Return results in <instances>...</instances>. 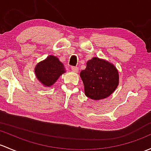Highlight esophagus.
<instances>
[{"label": "esophagus", "instance_id": "1", "mask_svg": "<svg viewBox=\"0 0 151 151\" xmlns=\"http://www.w3.org/2000/svg\"><path fill=\"white\" fill-rule=\"evenodd\" d=\"M71 70H72L73 71H75V72H77L79 70V69L77 66H71Z\"/></svg>", "mask_w": 151, "mask_h": 151}]
</instances>
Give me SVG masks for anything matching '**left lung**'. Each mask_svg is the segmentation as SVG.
Segmentation results:
<instances>
[{
  "mask_svg": "<svg viewBox=\"0 0 151 151\" xmlns=\"http://www.w3.org/2000/svg\"><path fill=\"white\" fill-rule=\"evenodd\" d=\"M85 93L90 99L101 100L114 93L118 86L119 73L112 63L94 57L80 72Z\"/></svg>",
  "mask_w": 151,
  "mask_h": 151,
  "instance_id": "1",
  "label": "left lung"
}]
</instances>
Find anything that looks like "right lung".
I'll return each instance as SVG.
<instances>
[{"mask_svg":"<svg viewBox=\"0 0 151 151\" xmlns=\"http://www.w3.org/2000/svg\"><path fill=\"white\" fill-rule=\"evenodd\" d=\"M35 72L41 83L50 87L56 82L60 75L65 72V68L57 57L49 55L46 59L37 63Z\"/></svg>","mask_w":151,"mask_h":151,"instance_id":"add662e5","label":"right lung"}]
</instances>
